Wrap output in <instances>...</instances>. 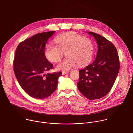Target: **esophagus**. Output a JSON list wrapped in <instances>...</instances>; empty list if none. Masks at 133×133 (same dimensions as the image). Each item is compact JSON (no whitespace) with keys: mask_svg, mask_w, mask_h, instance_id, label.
Listing matches in <instances>:
<instances>
[{"mask_svg":"<svg viewBox=\"0 0 133 133\" xmlns=\"http://www.w3.org/2000/svg\"><path fill=\"white\" fill-rule=\"evenodd\" d=\"M69 72V71H63L62 72V74L63 75H65L66 74H68Z\"/></svg>","mask_w":133,"mask_h":133,"instance_id":"obj_1","label":"esophagus"}]
</instances>
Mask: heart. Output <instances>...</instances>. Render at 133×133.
Returning a JSON list of instances; mask_svg holds the SVG:
<instances>
[{"instance_id":"b5f03b06","label":"heart","mask_w":133,"mask_h":133,"mask_svg":"<svg viewBox=\"0 0 133 133\" xmlns=\"http://www.w3.org/2000/svg\"><path fill=\"white\" fill-rule=\"evenodd\" d=\"M55 43L57 46L52 44L46 46L45 55L49 61L56 63L62 59L65 53L67 58L57 66L58 70L67 71L77 64L83 66L92 59L94 46L89 38L70 32L57 37Z\"/></svg>"}]
</instances>
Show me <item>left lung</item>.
<instances>
[{
	"instance_id": "obj_1",
	"label": "left lung",
	"mask_w": 133,
	"mask_h": 133,
	"mask_svg": "<svg viewBox=\"0 0 133 133\" xmlns=\"http://www.w3.org/2000/svg\"><path fill=\"white\" fill-rule=\"evenodd\" d=\"M98 45L96 59L79 71L77 83L80 92L90 100L101 98L109 92L118 74L120 63L117 49L112 43L99 34L89 31Z\"/></svg>"
}]
</instances>
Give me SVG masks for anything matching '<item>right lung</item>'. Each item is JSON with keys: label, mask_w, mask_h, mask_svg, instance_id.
<instances>
[{"label": "right lung", "mask_w": 133, "mask_h": 133, "mask_svg": "<svg viewBox=\"0 0 133 133\" xmlns=\"http://www.w3.org/2000/svg\"><path fill=\"white\" fill-rule=\"evenodd\" d=\"M55 31L41 32L20 43L17 47L13 68L16 77L23 90L30 96L44 99L50 96L57 87L61 71L48 73L53 65L45 55L46 44Z\"/></svg>", "instance_id": "1"}]
</instances>
